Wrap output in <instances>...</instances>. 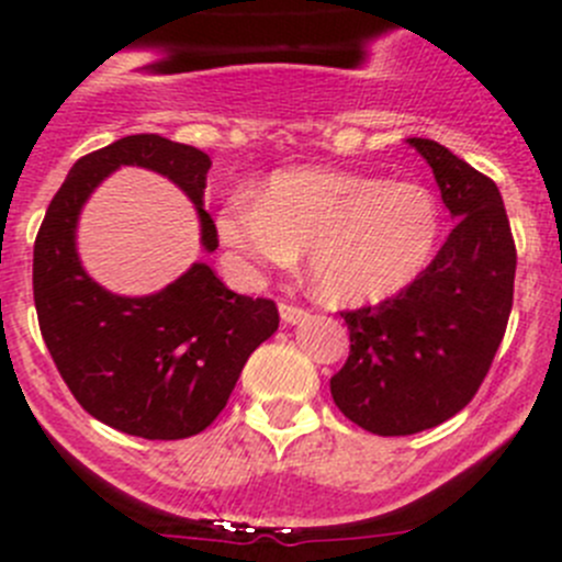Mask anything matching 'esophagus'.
I'll list each match as a JSON object with an SVG mask.
<instances>
[{
  "label": "esophagus",
  "instance_id": "obj_1",
  "mask_svg": "<svg viewBox=\"0 0 562 562\" xmlns=\"http://www.w3.org/2000/svg\"><path fill=\"white\" fill-rule=\"evenodd\" d=\"M280 315H282V321L285 323H299V321H304V317H307V310L304 307H296V304H280Z\"/></svg>",
  "mask_w": 562,
  "mask_h": 562
}]
</instances>
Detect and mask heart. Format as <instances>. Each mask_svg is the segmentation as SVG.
Here are the masks:
<instances>
[{"mask_svg": "<svg viewBox=\"0 0 562 562\" xmlns=\"http://www.w3.org/2000/svg\"><path fill=\"white\" fill-rule=\"evenodd\" d=\"M217 234L245 277L288 269L296 252H307L317 296L375 304L427 269L440 212L411 181L299 168L271 176L258 201L231 198L217 214Z\"/></svg>", "mask_w": 562, "mask_h": 562, "instance_id": "1", "label": "heart"}]
</instances>
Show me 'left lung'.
<instances>
[{
    "label": "left lung",
    "mask_w": 562,
    "mask_h": 562,
    "mask_svg": "<svg viewBox=\"0 0 562 562\" xmlns=\"http://www.w3.org/2000/svg\"><path fill=\"white\" fill-rule=\"evenodd\" d=\"M407 144L429 162L457 225L405 291L342 313L350 356L331 378L339 411L383 438L438 427L473 400L506 334L517 271L495 181L438 140Z\"/></svg>",
    "instance_id": "8db88e82"
}]
</instances>
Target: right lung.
I'll use <instances>...</instances> for the list:
<instances>
[{"label": "right lung", "instance_id": "obj_1", "mask_svg": "<svg viewBox=\"0 0 562 562\" xmlns=\"http://www.w3.org/2000/svg\"><path fill=\"white\" fill-rule=\"evenodd\" d=\"M122 166L171 179L195 203L203 249L220 245L203 209L209 155L155 133L113 140L70 168L40 225L32 266L40 331L89 416L135 438H190L220 416L280 315L271 299L228 291L201 260L149 296H119L94 282L78 258V217L100 181Z\"/></svg>", "mask_w": 562, "mask_h": 562}]
</instances>
